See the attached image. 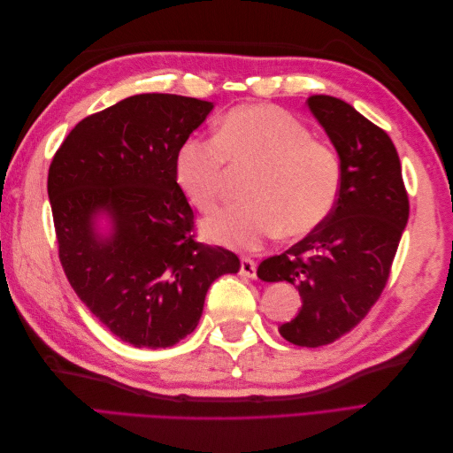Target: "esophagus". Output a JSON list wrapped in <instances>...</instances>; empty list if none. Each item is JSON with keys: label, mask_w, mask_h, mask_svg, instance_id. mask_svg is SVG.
<instances>
[{"label": "esophagus", "mask_w": 453, "mask_h": 453, "mask_svg": "<svg viewBox=\"0 0 453 453\" xmlns=\"http://www.w3.org/2000/svg\"><path fill=\"white\" fill-rule=\"evenodd\" d=\"M240 273L243 278H250L255 280L257 278V263L250 257H243L242 263H240Z\"/></svg>", "instance_id": "esophagus-1"}]
</instances>
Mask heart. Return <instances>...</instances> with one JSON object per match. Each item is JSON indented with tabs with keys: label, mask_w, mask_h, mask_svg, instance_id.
<instances>
[{
	"label": "heart",
	"mask_w": 453,
	"mask_h": 453,
	"mask_svg": "<svg viewBox=\"0 0 453 453\" xmlns=\"http://www.w3.org/2000/svg\"><path fill=\"white\" fill-rule=\"evenodd\" d=\"M228 170H255L245 188L248 203L208 215L200 228L213 243L248 251L278 234L304 238L318 230L334 210L342 181L334 150L272 105L232 109L213 138L190 135L173 158L175 183L200 211L221 198Z\"/></svg>",
	"instance_id": "1"
}]
</instances>
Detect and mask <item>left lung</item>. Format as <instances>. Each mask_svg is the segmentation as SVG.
I'll use <instances>...</instances> for the list:
<instances>
[{
	"label": "left lung",
	"mask_w": 453,
	"mask_h": 453,
	"mask_svg": "<svg viewBox=\"0 0 453 453\" xmlns=\"http://www.w3.org/2000/svg\"><path fill=\"white\" fill-rule=\"evenodd\" d=\"M306 104L340 158L338 200L318 230L263 260L257 276L296 287L303 308L280 334L319 348L349 333L380 298L410 208L389 135L333 96H310Z\"/></svg>",
	"instance_id": "8db88e82"
}]
</instances>
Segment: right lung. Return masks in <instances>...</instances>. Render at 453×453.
Here are the masks:
<instances>
[{
    "label": "right lung",
    "instance_id": "1",
    "mask_svg": "<svg viewBox=\"0 0 453 453\" xmlns=\"http://www.w3.org/2000/svg\"><path fill=\"white\" fill-rule=\"evenodd\" d=\"M211 109L177 94L130 96L81 120L49 168L65 276L135 348L164 349L193 333L210 285L240 270L232 251L195 242V213L173 175L177 149Z\"/></svg>",
    "mask_w": 453,
    "mask_h": 453
}]
</instances>
